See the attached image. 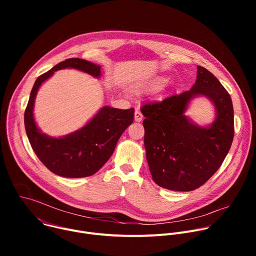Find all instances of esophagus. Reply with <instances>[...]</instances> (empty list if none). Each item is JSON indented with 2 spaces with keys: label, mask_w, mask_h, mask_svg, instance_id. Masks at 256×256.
Instances as JSON below:
<instances>
[{
  "label": "esophagus",
  "mask_w": 256,
  "mask_h": 256,
  "mask_svg": "<svg viewBox=\"0 0 256 256\" xmlns=\"http://www.w3.org/2000/svg\"><path fill=\"white\" fill-rule=\"evenodd\" d=\"M142 114L136 109V110L134 112V120L136 122H142Z\"/></svg>",
  "instance_id": "1"
}]
</instances>
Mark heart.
Wrapping results in <instances>:
<instances>
[{"label":"heart","mask_w":256,"mask_h":256,"mask_svg":"<svg viewBox=\"0 0 256 256\" xmlns=\"http://www.w3.org/2000/svg\"><path fill=\"white\" fill-rule=\"evenodd\" d=\"M166 82H167V78H166V77L158 76V77H155V78L151 81V85H152L153 87H161V86H163Z\"/></svg>","instance_id":"heart-1"}]
</instances>
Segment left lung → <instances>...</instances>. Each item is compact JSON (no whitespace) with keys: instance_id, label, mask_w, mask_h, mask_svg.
I'll use <instances>...</instances> for the list:
<instances>
[{"instance_id":"1","label":"left lung","mask_w":256,"mask_h":256,"mask_svg":"<svg viewBox=\"0 0 256 256\" xmlns=\"http://www.w3.org/2000/svg\"><path fill=\"white\" fill-rule=\"evenodd\" d=\"M208 98L215 120L202 127L185 116L196 96ZM144 116V144L152 178L159 186L175 192L198 188L220 168L234 138L231 97L210 72L198 66L190 90L140 108Z\"/></svg>"}]
</instances>
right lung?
I'll use <instances>...</instances> for the list:
<instances>
[{
    "instance_id": "1",
    "label": "right lung",
    "mask_w": 256,
    "mask_h": 256,
    "mask_svg": "<svg viewBox=\"0 0 256 256\" xmlns=\"http://www.w3.org/2000/svg\"><path fill=\"white\" fill-rule=\"evenodd\" d=\"M76 68L94 78L101 77V66L83 58H68L36 79L24 114V124L31 147L48 169L68 178L95 174L112 157L118 140L134 122V108L101 107L81 128L62 136H50L40 130L34 120V102L40 86L54 72Z\"/></svg>"
}]
</instances>
